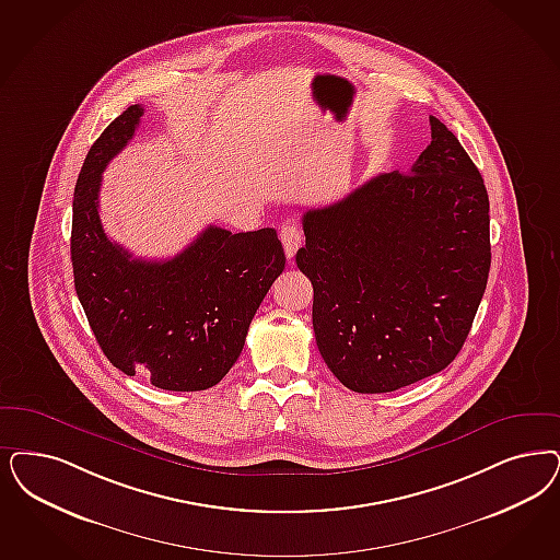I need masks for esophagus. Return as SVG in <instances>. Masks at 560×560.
Listing matches in <instances>:
<instances>
[{
    "mask_svg": "<svg viewBox=\"0 0 560 560\" xmlns=\"http://www.w3.org/2000/svg\"><path fill=\"white\" fill-rule=\"evenodd\" d=\"M281 242H283V248H285V256L288 258H293L295 256V252L298 248L302 246V242H304V235H302V230L295 225V223H285L283 228H281Z\"/></svg>",
    "mask_w": 560,
    "mask_h": 560,
    "instance_id": "esophagus-1",
    "label": "esophagus"
}]
</instances>
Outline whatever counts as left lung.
<instances>
[{"mask_svg": "<svg viewBox=\"0 0 560 560\" xmlns=\"http://www.w3.org/2000/svg\"><path fill=\"white\" fill-rule=\"evenodd\" d=\"M432 140L407 174H381L304 212L295 254L314 290L312 325L330 372L355 393H388L462 351L490 270V205L457 136Z\"/></svg>", "mask_w": 560, "mask_h": 560, "instance_id": "1", "label": "left lung"}]
</instances>
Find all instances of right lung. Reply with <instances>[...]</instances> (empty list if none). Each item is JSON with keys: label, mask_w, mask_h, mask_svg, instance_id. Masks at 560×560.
<instances>
[{"label": "right lung", "mask_w": 560, "mask_h": 560, "mask_svg": "<svg viewBox=\"0 0 560 560\" xmlns=\"http://www.w3.org/2000/svg\"><path fill=\"white\" fill-rule=\"evenodd\" d=\"M144 114L130 105L98 136L74 188L72 267L78 300L98 348L124 374H147L165 390H205L237 362L252 318L285 269L277 232L209 225L170 260L132 258L98 219L107 163Z\"/></svg>", "instance_id": "right-lung-1"}]
</instances>
